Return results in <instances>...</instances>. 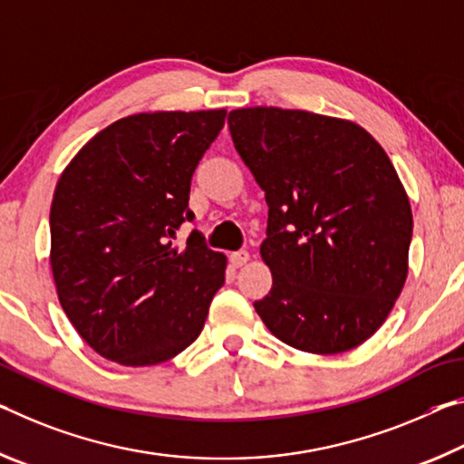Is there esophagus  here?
Wrapping results in <instances>:
<instances>
[{
  "label": "esophagus",
  "mask_w": 464,
  "mask_h": 464,
  "mask_svg": "<svg viewBox=\"0 0 464 464\" xmlns=\"http://www.w3.org/2000/svg\"><path fill=\"white\" fill-rule=\"evenodd\" d=\"M248 261V250H237V253L230 255V263L234 267H242Z\"/></svg>",
  "instance_id": "34e87169"
}]
</instances>
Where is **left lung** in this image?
Returning <instances> with one entry per match:
<instances>
[{
  "label": "left lung",
  "instance_id": "obj_1",
  "mask_svg": "<svg viewBox=\"0 0 464 464\" xmlns=\"http://www.w3.org/2000/svg\"><path fill=\"white\" fill-rule=\"evenodd\" d=\"M265 191L273 285L255 310L284 343L343 353L381 329L407 279L413 216L399 174L352 121L276 106L227 115Z\"/></svg>",
  "mask_w": 464,
  "mask_h": 464
}]
</instances>
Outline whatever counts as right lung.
<instances>
[{
  "label": "right lung",
  "mask_w": 464,
  "mask_h": 464,
  "mask_svg": "<svg viewBox=\"0 0 464 464\" xmlns=\"http://www.w3.org/2000/svg\"><path fill=\"white\" fill-rule=\"evenodd\" d=\"M226 111L140 112L96 133L51 203V269L82 339L121 366H154L199 337L226 256L193 230L188 193Z\"/></svg>",
  "instance_id": "right-lung-1"
}]
</instances>
